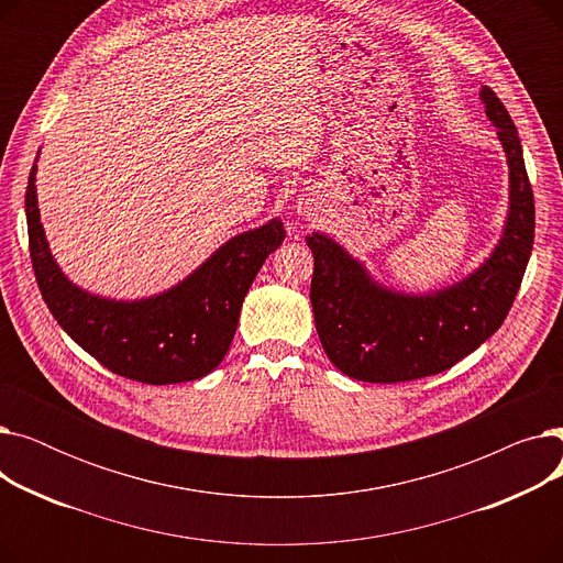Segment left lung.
<instances>
[{
    "instance_id": "8db88e82",
    "label": "left lung",
    "mask_w": 563,
    "mask_h": 563,
    "mask_svg": "<svg viewBox=\"0 0 563 563\" xmlns=\"http://www.w3.org/2000/svg\"><path fill=\"white\" fill-rule=\"evenodd\" d=\"M509 164V214L490 257L467 278L429 294L376 283L365 264L329 234L312 232L310 301L331 363L367 383H399L445 372L507 319L534 246V194L509 111L488 86L479 93Z\"/></svg>"
}]
</instances>
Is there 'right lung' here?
<instances>
[{
	"label": "right lung",
	"instance_id": "1",
	"mask_svg": "<svg viewBox=\"0 0 563 563\" xmlns=\"http://www.w3.org/2000/svg\"><path fill=\"white\" fill-rule=\"evenodd\" d=\"M29 253L52 317L118 376L168 386L210 374L225 358L260 266L283 240L280 219L228 240L183 283L139 301H115L70 283L49 253L36 198V164L24 196Z\"/></svg>",
	"mask_w": 563,
	"mask_h": 563
}]
</instances>
